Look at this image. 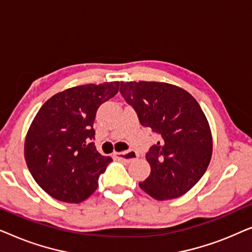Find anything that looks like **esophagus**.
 <instances>
[{
	"label": "esophagus",
	"instance_id": "obj_1",
	"mask_svg": "<svg viewBox=\"0 0 252 252\" xmlns=\"http://www.w3.org/2000/svg\"><path fill=\"white\" fill-rule=\"evenodd\" d=\"M113 156L116 158H118V159H122L124 161H127V163H129V161H133L134 159H136L137 158V154L135 151H127V153H115L113 154Z\"/></svg>",
	"mask_w": 252,
	"mask_h": 252
}]
</instances>
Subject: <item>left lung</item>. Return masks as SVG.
<instances>
[{"label":"left lung","mask_w":252,"mask_h":252,"mask_svg":"<svg viewBox=\"0 0 252 252\" xmlns=\"http://www.w3.org/2000/svg\"><path fill=\"white\" fill-rule=\"evenodd\" d=\"M120 94L141 125L159 139L146 154L151 172L141 189L158 201L180 197L211 160L212 135L204 112L188 92L165 82H120Z\"/></svg>","instance_id":"obj_1"}]
</instances>
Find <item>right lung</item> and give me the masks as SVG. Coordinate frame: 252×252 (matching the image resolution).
I'll use <instances>...</instances> for the list:
<instances>
[{
    "label": "right lung",
    "mask_w": 252,
    "mask_h": 252,
    "mask_svg": "<svg viewBox=\"0 0 252 252\" xmlns=\"http://www.w3.org/2000/svg\"><path fill=\"white\" fill-rule=\"evenodd\" d=\"M119 81L82 85L50 97L31 124L25 160L36 184L51 197L80 203L98 187L111 157L96 150V111L113 97Z\"/></svg>",
    "instance_id": "obj_1"
}]
</instances>
